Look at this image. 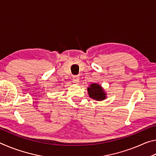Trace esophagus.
Listing matches in <instances>:
<instances>
[{
  "mask_svg": "<svg viewBox=\"0 0 156 156\" xmlns=\"http://www.w3.org/2000/svg\"><path fill=\"white\" fill-rule=\"evenodd\" d=\"M73 83H76V84H78L79 82H80V78L78 76H73Z\"/></svg>",
  "mask_w": 156,
  "mask_h": 156,
  "instance_id": "34e87169",
  "label": "esophagus"
}]
</instances>
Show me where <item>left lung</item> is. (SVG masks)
Instances as JSON below:
<instances>
[{
    "instance_id": "1",
    "label": "left lung",
    "mask_w": 156,
    "mask_h": 156,
    "mask_svg": "<svg viewBox=\"0 0 156 156\" xmlns=\"http://www.w3.org/2000/svg\"><path fill=\"white\" fill-rule=\"evenodd\" d=\"M89 96L96 101H102L107 98V93L98 83H92L87 87Z\"/></svg>"
}]
</instances>
